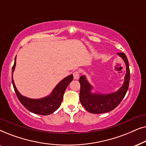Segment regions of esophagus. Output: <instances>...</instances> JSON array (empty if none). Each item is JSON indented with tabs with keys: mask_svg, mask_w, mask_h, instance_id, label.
I'll return each mask as SVG.
<instances>
[{
	"mask_svg": "<svg viewBox=\"0 0 146 146\" xmlns=\"http://www.w3.org/2000/svg\"><path fill=\"white\" fill-rule=\"evenodd\" d=\"M73 76H74V79H75V80L78 79L79 77H80V72H78V71L74 72Z\"/></svg>",
	"mask_w": 146,
	"mask_h": 146,
	"instance_id": "34e87169",
	"label": "esophagus"
}]
</instances>
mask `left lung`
I'll use <instances>...</instances> for the list:
<instances>
[{"label":"left lung","instance_id":"1","mask_svg":"<svg viewBox=\"0 0 146 146\" xmlns=\"http://www.w3.org/2000/svg\"><path fill=\"white\" fill-rule=\"evenodd\" d=\"M124 60L126 66V74L122 86L115 92L109 94L91 93L92 86L90 84L84 76H82L79 79L80 84V101L81 104L88 111L92 113H102L109 112L115 108L119 104L125 96L129 83V63L124 53H117Z\"/></svg>","mask_w":146,"mask_h":146}]
</instances>
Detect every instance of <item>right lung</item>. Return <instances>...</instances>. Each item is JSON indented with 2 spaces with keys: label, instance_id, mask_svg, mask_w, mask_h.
Masks as SVG:
<instances>
[{
  "label": "right lung",
  "instance_id": "1",
  "mask_svg": "<svg viewBox=\"0 0 146 146\" xmlns=\"http://www.w3.org/2000/svg\"><path fill=\"white\" fill-rule=\"evenodd\" d=\"M16 66V57L15 60V63L12 68V73L15 70ZM73 75L71 74L62 80L58 84V85L53 90L52 92L48 96L41 99H31L26 98L22 96L17 90L16 88L12 75V82L13 85L17 96L18 99L21 102V103L31 112L36 114L46 115L52 113L56 110L60 106L62 102L63 96L64 92L66 89L69 84L72 81Z\"/></svg>",
  "mask_w": 146,
  "mask_h": 146
}]
</instances>
